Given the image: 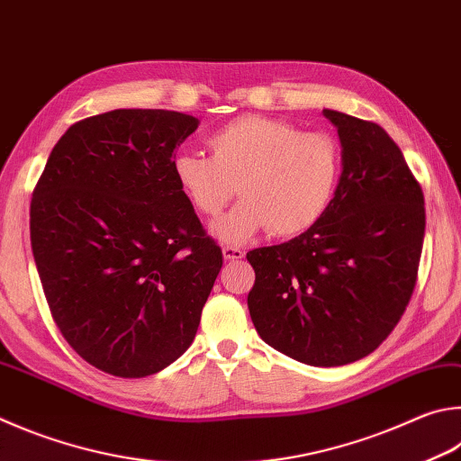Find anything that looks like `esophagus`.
<instances>
[{
	"mask_svg": "<svg viewBox=\"0 0 461 461\" xmlns=\"http://www.w3.org/2000/svg\"><path fill=\"white\" fill-rule=\"evenodd\" d=\"M221 252H223V258L230 259V262H231V259H241L246 256L240 248H233V246H223Z\"/></svg>",
	"mask_w": 461,
	"mask_h": 461,
	"instance_id": "obj_1",
	"label": "esophagus"
}]
</instances>
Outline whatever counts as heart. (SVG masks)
Returning a JSON list of instances; mask_svg holds the SVG:
<instances>
[{
  "label": "heart",
  "instance_id": "heart-1",
  "mask_svg": "<svg viewBox=\"0 0 461 461\" xmlns=\"http://www.w3.org/2000/svg\"><path fill=\"white\" fill-rule=\"evenodd\" d=\"M212 157L179 153L173 175L199 215L215 217L233 194L241 202L212 225L215 238L240 246L270 228L294 238L321 221L340 175L339 143L326 132L241 114L207 137Z\"/></svg>",
  "mask_w": 461,
  "mask_h": 461
}]
</instances>
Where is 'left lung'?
<instances>
[{"instance_id":"8db88e82","label":"left lung","mask_w":461,"mask_h":461,"mask_svg":"<svg viewBox=\"0 0 461 461\" xmlns=\"http://www.w3.org/2000/svg\"><path fill=\"white\" fill-rule=\"evenodd\" d=\"M342 171L321 221L248 254L249 316L264 342L312 366L371 355L395 329L420 267L423 191L379 124L324 108Z\"/></svg>"}]
</instances>
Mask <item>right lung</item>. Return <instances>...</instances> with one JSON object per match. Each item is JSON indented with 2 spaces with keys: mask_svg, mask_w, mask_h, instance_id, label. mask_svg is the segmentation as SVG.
<instances>
[{
  "mask_svg": "<svg viewBox=\"0 0 461 461\" xmlns=\"http://www.w3.org/2000/svg\"><path fill=\"white\" fill-rule=\"evenodd\" d=\"M199 121L119 108L64 132L30 205V238L50 312L68 345L124 379L163 371L195 339L221 270L173 175Z\"/></svg>",
  "mask_w": 461,
  "mask_h": 461,
  "instance_id": "obj_1",
  "label": "right lung"
}]
</instances>
